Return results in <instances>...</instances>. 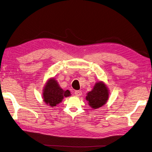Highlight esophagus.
Wrapping results in <instances>:
<instances>
[{
	"instance_id": "1",
	"label": "esophagus",
	"mask_w": 152,
	"mask_h": 152,
	"mask_svg": "<svg viewBox=\"0 0 152 152\" xmlns=\"http://www.w3.org/2000/svg\"><path fill=\"white\" fill-rule=\"evenodd\" d=\"M75 94L76 96H80L82 95V91H75Z\"/></svg>"
}]
</instances>
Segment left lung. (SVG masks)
I'll return each instance as SVG.
<instances>
[{"mask_svg":"<svg viewBox=\"0 0 152 152\" xmlns=\"http://www.w3.org/2000/svg\"><path fill=\"white\" fill-rule=\"evenodd\" d=\"M108 91L103 82L96 83L93 89L87 93L86 99L92 108H98L107 102L108 98Z\"/></svg>","mask_w":152,"mask_h":152,"instance_id":"1","label":"left lung"}]
</instances>
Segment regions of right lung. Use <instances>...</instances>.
Returning <instances> with one entry per match:
<instances>
[{
	"instance_id": "obj_1",
	"label": "right lung",
	"mask_w": 152,
	"mask_h": 152,
	"mask_svg": "<svg viewBox=\"0 0 152 152\" xmlns=\"http://www.w3.org/2000/svg\"><path fill=\"white\" fill-rule=\"evenodd\" d=\"M69 96H70V92L68 90L63 91L54 79L48 82L43 93L44 101L52 107L61 102L64 97Z\"/></svg>"
}]
</instances>
